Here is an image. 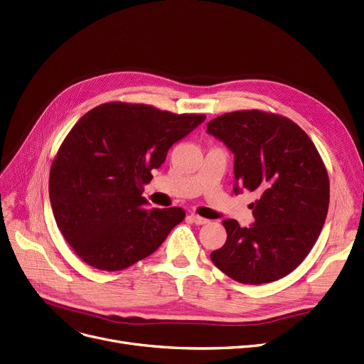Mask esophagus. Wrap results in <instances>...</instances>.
<instances>
[{"label": "esophagus", "mask_w": 364, "mask_h": 364, "mask_svg": "<svg viewBox=\"0 0 364 364\" xmlns=\"http://www.w3.org/2000/svg\"><path fill=\"white\" fill-rule=\"evenodd\" d=\"M188 218H191L195 225H198V226H200V225H207L208 223V220L207 218H203V217H200V215H198V214H191L188 215Z\"/></svg>", "instance_id": "1"}]
</instances>
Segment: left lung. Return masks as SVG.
<instances>
[{
    "label": "left lung",
    "mask_w": 364,
    "mask_h": 364,
    "mask_svg": "<svg viewBox=\"0 0 364 364\" xmlns=\"http://www.w3.org/2000/svg\"><path fill=\"white\" fill-rule=\"evenodd\" d=\"M207 134L233 153V192L260 195L250 205L255 223L223 221L228 240L211 252L213 263L255 286L289 275L318 240L328 210V177L317 149L294 122L257 109L218 116Z\"/></svg>",
    "instance_id": "8db88e82"
}]
</instances>
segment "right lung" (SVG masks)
Instances as JSON below:
<instances>
[{"mask_svg": "<svg viewBox=\"0 0 364 364\" xmlns=\"http://www.w3.org/2000/svg\"><path fill=\"white\" fill-rule=\"evenodd\" d=\"M205 120L143 104L108 102L75 123L50 169L56 225L77 256L101 271L146 259L181 223V208H150L141 196L168 150Z\"/></svg>", "mask_w": 364, "mask_h": 364, "instance_id": "add662e5", "label": "right lung"}]
</instances>
